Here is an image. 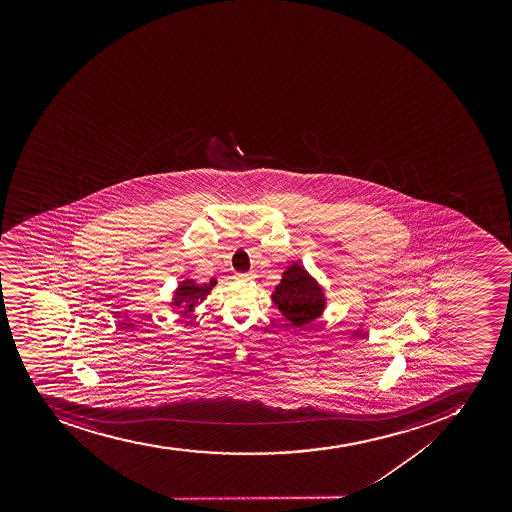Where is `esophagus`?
Instances as JSON below:
<instances>
[{
	"mask_svg": "<svg viewBox=\"0 0 512 512\" xmlns=\"http://www.w3.org/2000/svg\"><path fill=\"white\" fill-rule=\"evenodd\" d=\"M236 278L239 281H250L254 280L255 275L254 273H239V275H236Z\"/></svg>",
	"mask_w": 512,
	"mask_h": 512,
	"instance_id": "34e87169",
	"label": "esophagus"
}]
</instances>
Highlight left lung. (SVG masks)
I'll return each mask as SVG.
<instances>
[{
	"instance_id": "left-lung-1",
	"label": "left lung",
	"mask_w": 512,
	"mask_h": 512,
	"mask_svg": "<svg viewBox=\"0 0 512 512\" xmlns=\"http://www.w3.org/2000/svg\"><path fill=\"white\" fill-rule=\"evenodd\" d=\"M272 299L280 309L281 316L294 327H306L317 321L327 308L324 286L306 270L303 263L296 260L281 273Z\"/></svg>"
}]
</instances>
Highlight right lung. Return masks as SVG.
Returning a JSON list of instances; mask_svg holds the SVG:
<instances>
[{
  "label": "right lung",
  "instance_id": "obj_1",
  "mask_svg": "<svg viewBox=\"0 0 512 512\" xmlns=\"http://www.w3.org/2000/svg\"><path fill=\"white\" fill-rule=\"evenodd\" d=\"M218 281L211 280L209 283H198L193 278H183L178 281L177 288L172 293L170 299V308H177L175 312L178 316H188V314L195 311L196 306L203 303L204 299L208 298L209 293L213 291Z\"/></svg>",
  "mask_w": 512,
  "mask_h": 512
}]
</instances>
